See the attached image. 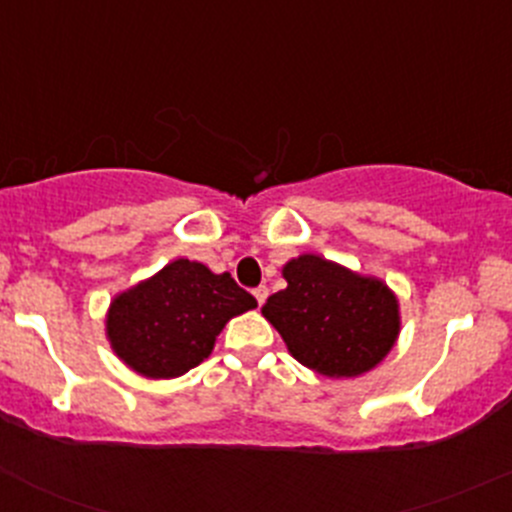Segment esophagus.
<instances>
[{
	"label": "esophagus",
	"mask_w": 512,
	"mask_h": 512,
	"mask_svg": "<svg viewBox=\"0 0 512 512\" xmlns=\"http://www.w3.org/2000/svg\"><path fill=\"white\" fill-rule=\"evenodd\" d=\"M252 294H255V299H257V304H265V299H267V294H270V289H267L265 285H260V287H255L252 289Z\"/></svg>",
	"instance_id": "esophagus-1"
}]
</instances>
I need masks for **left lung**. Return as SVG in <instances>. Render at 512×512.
<instances>
[{
  "label": "left lung",
  "mask_w": 512,
  "mask_h": 512,
  "mask_svg": "<svg viewBox=\"0 0 512 512\" xmlns=\"http://www.w3.org/2000/svg\"><path fill=\"white\" fill-rule=\"evenodd\" d=\"M282 275L287 287L267 299L262 314L299 364L324 376H356L391 352L399 302L384 282L317 255H299Z\"/></svg>",
  "instance_id": "obj_1"
}]
</instances>
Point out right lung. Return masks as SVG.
I'll return each mask as SVG.
<instances>
[{
    "label": "right lung",
    "instance_id": "add662e5",
    "mask_svg": "<svg viewBox=\"0 0 512 512\" xmlns=\"http://www.w3.org/2000/svg\"><path fill=\"white\" fill-rule=\"evenodd\" d=\"M257 307L230 272L175 260L151 280L111 302L106 332L113 352L133 371L173 379L208 359L227 319Z\"/></svg>",
    "mask_w": 512,
    "mask_h": 512
}]
</instances>
